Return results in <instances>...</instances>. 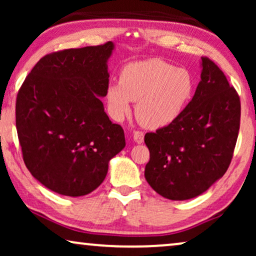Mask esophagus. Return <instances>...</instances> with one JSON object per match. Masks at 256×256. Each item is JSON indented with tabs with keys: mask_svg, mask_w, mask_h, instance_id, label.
Here are the masks:
<instances>
[{
	"mask_svg": "<svg viewBox=\"0 0 256 256\" xmlns=\"http://www.w3.org/2000/svg\"><path fill=\"white\" fill-rule=\"evenodd\" d=\"M132 138L136 143H142L144 141V132L141 130H134L132 132Z\"/></svg>",
	"mask_w": 256,
	"mask_h": 256,
	"instance_id": "1",
	"label": "esophagus"
}]
</instances>
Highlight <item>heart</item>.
<instances>
[{
	"instance_id": "b5f03b06",
	"label": "heart",
	"mask_w": 256,
	"mask_h": 256,
	"mask_svg": "<svg viewBox=\"0 0 256 256\" xmlns=\"http://www.w3.org/2000/svg\"><path fill=\"white\" fill-rule=\"evenodd\" d=\"M194 92V79L188 70L152 58L126 65L120 82L108 85L107 99L116 120L130 112L132 101H138V121L146 128L158 129L180 116Z\"/></svg>"
}]
</instances>
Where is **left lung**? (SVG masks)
Returning <instances> with one entry per match:
<instances>
[{
    "instance_id": "left-lung-1",
    "label": "left lung",
    "mask_w": 256,
    "mask_h": 256,
    "mask_svg": "<svg viewBox=\"0 0 256 256\" xmlns=\"http://www.w3.org/2000/svg\"><path fill=\"white\" fill-rule=\"evenodd\" d=\"M194 98L166 127L146 132L144 176L157 194L186 200L205 192L228 169L240 128L239 94L208 57Z\"/></svg>"
}]
</instances>
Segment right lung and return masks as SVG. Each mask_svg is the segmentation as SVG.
Here are the masks:
<instances>
[{
  "mask_svg": "<svg viewBox=\"0 0 256 256\" xmlns=\"http://www.w3.org/2000/svg\"><path fill=\"white\" fill-rule=\"evenodd\" d=\"M114 44L44 56L16 98V129L23 160L44 186L79 197L102 183L110 158L126 146L99 98L107 96V60Z\"/></svg>",
  "mask_w": 256,
  "mask_h": 256,
  "instance_id": "obj_1",
  "label": "right lung"
}]
</instances>
